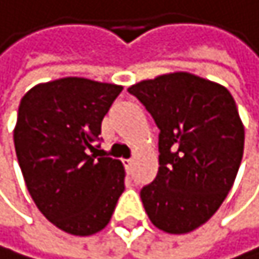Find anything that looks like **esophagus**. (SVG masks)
Segmentation results:
<instances>
[{
    "label": "esophagus",
    "instance_id": "obj_1",
    "mask_svg": "<svg viewBox=\"0 0 259 259\" xmlns=\"http://www.w3.org/2000/svg\"><path fill=\"white\" fill-rule=\"evenodd\" d=\"M122 163H124V166H125V171H127V173H131V171H132L134 160H132V159H124V160H122Z\"/></svg>",
    "mask_w": 259,
    "mask_h": 259
}]
</instances>
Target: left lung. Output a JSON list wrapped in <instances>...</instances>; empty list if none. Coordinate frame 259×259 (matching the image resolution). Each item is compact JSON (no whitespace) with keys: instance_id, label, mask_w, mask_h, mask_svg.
I'll return each instance as SVG.
<instances>
[{"instance_id":"8db88e82","label":"left lung","mask_w":259,"mask_h":259,"mask_svg":"<svg viewBox=\"0 0 259 259\" xmlns=\"http://www.w3.org/2000/svg\"><path fill=\"white\" fill-rule=\"evenodd\" d=\"M159 134V173L141 189L154 227L186 234L212 217L231 190L244 154V124L225 86L189 72L143 80L127 90Z\"/></svg>"}]
</instances>
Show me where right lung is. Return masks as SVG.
<instances>
[{"mask_svg": "<svg viewBox=\"0 0 259 259\" xmlns=\"http://www.w3.org/2000/svg\"><path fill=\"white\" fill-rule=\"evenodd\" d=\"M122 86L80 77L39 83L23 96L14 145L28 192L55 227L104 230L124 192L121 160L97 154L102 119Z\"/></svg>", "mask_w": 259, "mask_h": 259, "instance_id": "add662e5", "label": "right lung"}]
</instances>
